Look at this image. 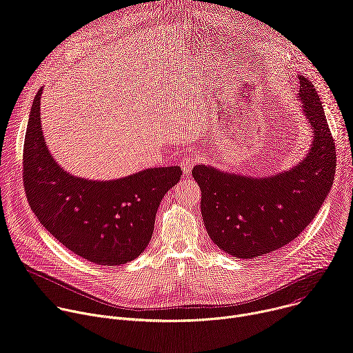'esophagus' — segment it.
Segmentation results:
<instances>
[{
    "label": "esophagus",
    "instance_id": "obj_1",
    "mask_svg": "<svg viewBox=\"0 0 353 353\" xmlns=\"http://www.w3.org/2000/svg\"><path fill=\"white\" fill-rule=\"evenodd\" d=\"M195 163H196V158H192V157H187L180 161V166L184 173H190L192 170V168L195 166Z\"/></svg>",
    "mask_w": 353,
    "mask_h": 353
}]
</instances>
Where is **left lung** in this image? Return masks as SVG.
Returning a JSON list of instances; mask_svg holds the SVG:
<instances>
[{
	"label": "left lung",
	"instance_id": "obj_1",
	"mask_svg": "<svg viewBox=\"0 0 353 353\" xmlns=\"http://www.w3.org/2000/svg\"><path fill=\"white\" fill-rule=\"evenodd\" d=\"M299 100L313 142L292 169L251 177L196 165L201 214L211 240L237 259H261L296 239L314 219L331 190L336 155L325 113L314 85L299 77Z\"/></svg>",
	"mask_w": 353,
	"mask_h": 353
}]
</instances>
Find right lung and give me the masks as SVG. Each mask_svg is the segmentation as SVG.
<instances>
[{
    "instance_id": "obj_1",
    "label": "right lung",
    "mask_w": 353,
    "mask_h": 353,
    "mask_svg": "<svg viewBox=\"0 0 353 353\" xmlns=\"http://www.w3.org/2000/svg\"><path fill=\"white\" fill-rule=\"evenodd\" d=\"M43 88L34 96L23 145V184L39 222L77 256L116 267L149 244L166 192L180 166L145 169L116 180H89L64 170L50 154L40 120Z\"/></svg>"
}]
</instances>
